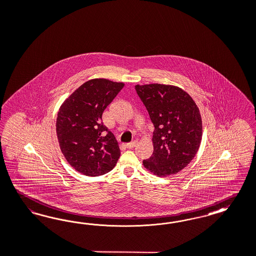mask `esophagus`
Here are the masks:
<instances>
[{
	"instance_id": "obj_1",
	"label": "esophagus",
	"mask_w": 256,
	"mask_h": 256,
	"mask_svg": "<svg viewBox=\"0 0 256 256\" xmlns=\"http://www.w3.org/2000/svg\"><path fill=\"white\" fill-rule=\"evenodd\" d=\"M136 144H137V142H130V144H126V146L128 148H130V150H132L134 146H136Z\"/></svg>"
}]
</instances>
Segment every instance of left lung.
Segmentation results:
<instances>
[{"label": "left lung", "instance_id": "obj_1", "mask_svg": "<svg viewBox=\"0 0 256 256\" xmlns=\"http://www.w3.org/2000/svg\"><path fill=\"white\" fill-rule=\"evenodd\" d=\"M135 90L154 124L153 154L142 160L154 175L178 173L194 159L202 138L200 110L182 88L173 85H136Z\"/></svg>", "mask_w": 256, "mask_h": 256}]
</instances>
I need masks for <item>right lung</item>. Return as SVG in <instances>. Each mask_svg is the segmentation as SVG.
Masks as SVG:
<instances>
[{
    "instance_id": "obj_1",
    "label": "right lung",
    "mask_w": 256,
    "mask_h": 256,
    "mask_svg": "<svg viewBox=\"0 0 256 256\" xmlns=\"http://www.w3.org/2000/svg\"><path fill=\"white\" fill-rule=\"evenodd\" d=\"M124 86L106 78L88 80L58 110L56 128L62 154L85 176L106 174L120 157L118 142L102 123V114Z\"/></svg>"
}]
</instances>
